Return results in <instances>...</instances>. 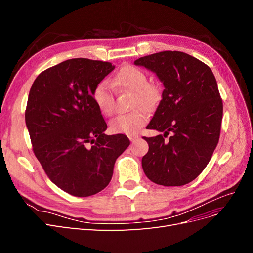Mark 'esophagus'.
<instances>
[{
	"label": "esophagus",
	"mask_w": 253,
	"mask_h": 253,
	"mask_svg": "<svg viewBox=\"0 0 253 253\" xmlns=\"http://www.w3.org/2000/svg\"><path fill=\"white\" fill-rule=\"evenodd\" d=\"M128 139L131 140V142H134V141H136L137 139H138V135H131V136H128Z\"/></svg>",
	"instance_id": "obj_1"
}]
</instances>
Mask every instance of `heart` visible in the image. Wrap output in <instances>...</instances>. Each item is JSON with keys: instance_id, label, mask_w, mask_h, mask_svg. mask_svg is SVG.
I'll return each mask as SVG.
<instances>
[{"instance_id": "b5f03b06", "label": "heart", "mask_w": 253, "mask_h": 253, "mask_svg": "<svg viewBox=\"0 0 253 253\" xmlns=\"http://www.w3.org/2000/svg\"><path fill=\"white\" fill-rule=\"evenodd\" d=\"M148 77L143 71L135 66H125L112 79V85L131 90L135 94L133 105L151 106L158 98V89L148 84ZM112 85L108 81H100L91 91V97L97 108L106 116L115 111ZM148 120V114L143 109H137L126 114H120L110 121L113 133L136 135Z\"/></svg>"}]
</instances>
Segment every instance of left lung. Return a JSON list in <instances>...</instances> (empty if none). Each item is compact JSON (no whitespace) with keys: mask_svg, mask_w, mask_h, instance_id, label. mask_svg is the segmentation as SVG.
I'll list each match as a JSON object with an SVG mask.
<instances>
[{"mask_svg":"<svg viewBox=\"0 0 253 253\" xmlns=\"http://www.w3.org/2000/svg\"><path fill=\"white\" fill-rule=\"evenodd\" d=\"M134 64L155 73L164 85L147 126L164 136L143 137L149 144L141 160L143 172L157 185H186L203 172L219 139L223 102L216 79L209 66L181 51L153 53Z\"/></svg>","mask_w":253,"mask_h":253,"instance_id":"8db88e82","label":"left lung"}]
</instances>
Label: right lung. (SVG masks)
Masks as SVG:
<instances>
[{"label":"right lung","instance_id":"right-lung-1","mask_svg":"<svg viewBox=\"0 0 253 253\" xmlns=\"http://www.w3.org/2000/svg\"><path fill=\"white\" fill-rule=\"evenodd\" d=\"M115 68L76 58L42 72L28 95L25 122L36 157L49 179L68 194L86 197L109 185L114 165L129 145L108 128L91 91Z\"/></svg>","mask_w":253,"mask_h":253}]
</instances>
